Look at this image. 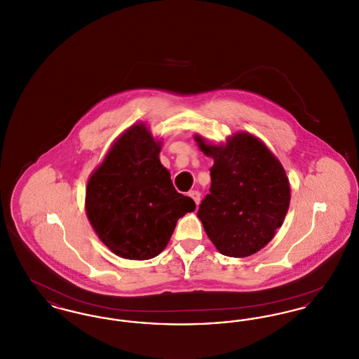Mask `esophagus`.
Listing matches in <instances>:
<instances>
[{"label": "esophagus", "mask_w": 359, "mask_h": 359, "mask_svg": "<svg viewBox=\"0 0 359 359\" xmlns=\"http://www.w3.org/2000/svg\"><path fill=\"white\" fill-rule=\"evenodd\" d=\"M188 195L194 199V202L196 203V205L201 203V192H199V191H189Z\"/></svg>", "instance_id": "esophagus-1"}]
</instances>
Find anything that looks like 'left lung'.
<instances>
[{
    "instance_id": "obj_1",
    "label": "left lung",
    "mask_w": 359,
    "mask_h": 359,
    "mask_svg": "<svg viewBox=\"0 0 359 359\" xmlns=\"http://www.w3.org/2000/svg\"><path fill=\"white\" fill-rule=\"evenodd\" d=\"M195 140L214 158L210 194L198 217L223 256L249 257L266 246L290 208V180L262 141L239 132L224 145Z\"/></svg>"
}]
</instances>
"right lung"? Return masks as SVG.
<instances>
[{
	"label": "right lung",
	"instance_id": "add662e5",
	"mask_svg": "<svg viewBox=\"0 0 359 359\" xmlns=\"http://www.w3.org/2000/svg\"><path fill=\"white\" fill-rule=\"evenodd\" d=\"M160 149L161 142L144 123L133 125L88 179L87 218L103 243L122 258L158 256L177 219L195 210V202L173 187Z\"/></svg>",
	"mask_w": 359,
	"mask_h": 359
}]
</instances>
